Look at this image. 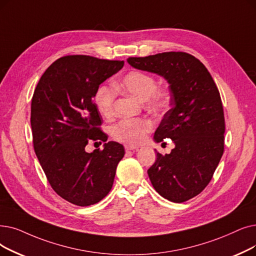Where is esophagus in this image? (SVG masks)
<instances>
[{"label": "esophagus", "mask_w": 256, "mask_h": 256, "mask_svg": "<svg viewBox=\"0 0 256 256\" xmlns=\"http://www.w3.org/2000/svg\"><path fill=\"white\" fill-rule=\"evenodd\" d=\"M137 146H126V152H130V150H135Z\"/></svg>", "instance_id": "1"}]
</instances>
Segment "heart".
Instances as JSON below:
<instances>
[{"mask_svg":"<svg viewBox=\"0 0 256 256\" xmlns=\"http://www.w3.org/2000/svg\"><path fill=\"white\" fill-rule=\"evenodd\" d=\"M118 86L139 99H146L148 106L154 110H164L168 106V91L164 88L156 86L154 77L148 73L130 71L122 78ZM114 99L115 93L112 88L102 86L98 88L95 104L102 116H112ZM152 128V124L148 119L124 118L114 126L113 136L121 142L138 144L146 139Z\"/></svg>","mask_w":256,"mask_h":256,"instance_id":"1","label":"heart"}]
</instances>
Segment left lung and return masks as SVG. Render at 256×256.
I'll list each match as a JSON object with an SVG mask.
<instances>
[{"label": "left lung", "instance_id": "8db88e82", "mask_svg": "<svg viewBox=\"0 0 256 256\" xmlns=\"http://www.w3.org/2000/svg\"><path fill=\"white\" fill-rule=\"evenodd\" d=\"M128 62L170 84L172 108L154 140L170 138L176 148L164 156L157 152L148 174L160 196L174 203L188 201L208 185L224 152L225 118L218 86L206 66L185 52L128 58Z\"/></svg>", "mask_w": 256, "mask_h": 256}]
</instances>
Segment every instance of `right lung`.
<instances>
[{
  "label": "right lung",
  "mask_w": 256,
  "mask_h": 256,
  "mask_svg": "<svg viewBox=\"0 0 256 256\" xmlns=\"http://www.w3.org/2000/svg\"><path fill=\"white\" fill-rule=\"evenodd\" d=\"M124 64V60L68 55L49 66L33 94L30 122L36 154L53 190L74 205L102 201L112 190L124 156L121 144L106 142L93 102L99 84ZM97 140L105 142L104 150L86 153L87 143Z\"/></svg>",
  "instance_id": "obj_1"
}]
</instances>
